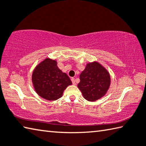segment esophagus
<instances>
[{
    "label": "esophagus",
    "instance_id": "esophagus-1",
    "mask_svg": "<svg viewBox=\"0 0 146 146\" xmlns=\"http://www.w3.org/2000/svg\"><path fill=\"white\" fill-rule=\"evenodd\" d=\"M71 81H72V83L73 85H76V82H75V79L72 78H71Z\"/></svg>",
    "mask_w": 146,
    "mask_h": 146
}]
</instances>
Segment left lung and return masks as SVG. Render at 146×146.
I'll list each match as a JSON object with an SVG mask.
<instances>
[{
  "instance_id": "1",
  "label": "left lung",
  "mask_w": 146,
  "mask_h": 146,
  "mask_svg": "<svg viewBox=\"0 0 146 146\" xmlns=\"http://www.w3.org/2000/svg\"><path fill=\"white\" fill-rule=\"evenodd\" d=\"M80 79L78 89L84 98L89 102L104 96L110 85L109 73L98 62L88 63L80 75Z\"/></svg>"
}]
</instances>
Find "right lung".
<instances>
[{
    "label": "right lung",
    "instance_id": "right-lung-1",
    "mask_svg": "<svg viewBox=\"0 0 146 146\" xmlns=\"http://www.w3.org/2000/svg\"><path fill=\"white\" fill-rule=\"evenodd\" d=\"M32 82L37 94L48 101L60 98L66 87L72 84L67 74L58 68L56 60L49 58L43 60L34 69Z\"/></svg>",
    "mask_w": 146,
    "mask_h": 146
}]
</instances>
